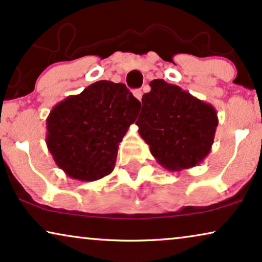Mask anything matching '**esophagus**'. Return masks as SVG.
<instances>
[{
	"label": "esophagus",
	"instance_id": "esophagus-1",
	"mask_svg": "<svg viewBox=\"0 0 262 262\" xmlns=\"http://www.w3.org/2000/svg\"><path fill=\"white\" fill-rule=\"evenodd\" d=\"M134 95H135V98L137 99V100H141L143 93H142L141 89H135V91H134Z\"/></svg>",
	"mask_w": 262,
	"mask_h": 262
}]
</instances>
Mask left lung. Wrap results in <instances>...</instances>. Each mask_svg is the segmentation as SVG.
<instances>
[{
	"mask_svg": "<svg viewBox=\"0 0 262 262\" xmlns=\"http://www.w3.org/2000/svg\"><path fill=\"white\" fill-rule=\"evenodd\" d=\"M150 87L136 125L151 155L168 170L198 166L213 144L218 125L214 107L160 78Z\"/></svg>",
	"mask_w": 262,
	"mask_h": 262,
	"instance_id": "8db88e82",
	"label": "left lung"
}]
</instances>
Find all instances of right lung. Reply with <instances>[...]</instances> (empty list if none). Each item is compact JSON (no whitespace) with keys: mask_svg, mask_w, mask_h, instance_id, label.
<instances>
[{"mask_svg":"<svg viewBox=\"0 0 262 262\" xmlns=\"http://www.w3.org/2000/svg\"><path fill=\"white\" fill-rule=\"evenodd\" d=\"M139 107L126 85L111 81L95 82L57 103L46 119V145L57 166L80 181L108 175Z\"/></svg>","mask_w":262,"mask_h":262,"instance_id":"add662e5","label":"right lung"}]
</instances>
